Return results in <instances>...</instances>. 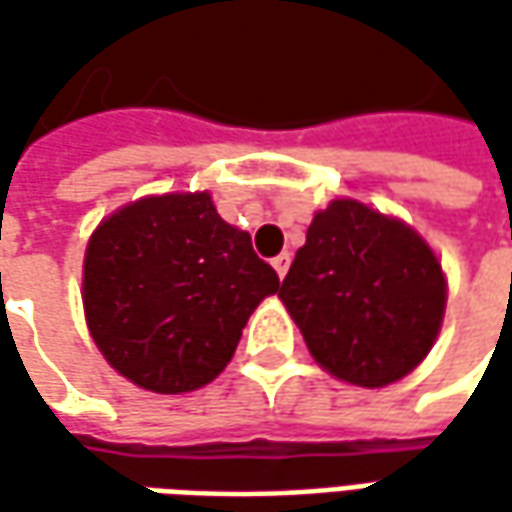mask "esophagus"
I'll return each instance as SVG.
<instances>
[{"mask_svg": "<svg viewBox=\"0 0 512 512\" xmlns=\"http://www.w3.org/2000/svg\"><path fill=\"white\" fill-rule=\"evenodd\" d=\"M273 267H276V273L285 279V273H287V267H290V253H279L276 259H273Z\"/></svg>", "mask_w": 512, "mask_h": 512, "instance_id": "1", "label": "esophagus"}]
</instances>
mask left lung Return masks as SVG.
<instances>
[{"mask_svg": "<svg viewBox=\"0 0 512 512\" xmlns=\"http://www.w3.org/2000/svg\"><path fill=\"white\" fill-rule=\"evenodd\" d=\"M279 296L313 359L359 387L399 382L422 362L447 302L422 236L353 199L316 213Z\"/></svg>", "mask_w": 512, "mask_h": 512, "instance_id": "obj_1", "label": "left lung"}]
</instances>
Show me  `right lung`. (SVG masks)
Masks as SVG:
<instances>
[{
  "instance_id": "right-lung-1",
  "label": "right lung",
  "mask_w": 512,
  "mask_h": 512,
  "mask_svg": "<svg viewBox=\"0 0 512 512\" xmlns=\"http://www.w3.org/2000/svg\"><path fill=\"white\" fill-rule=\"evenodd\" d=\"M279 276L207 193L150 196L90 236L85 316L125 379L153 393L213 382Z\"/></svg>"
}]
</instances>
